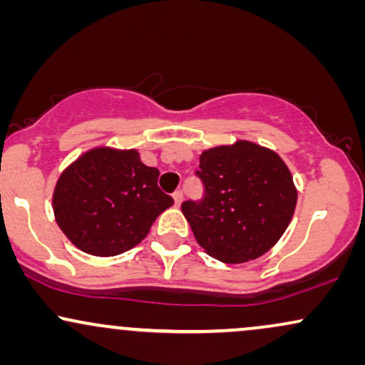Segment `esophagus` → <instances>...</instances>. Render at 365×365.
<instances>
[{
	"label": "esophagus",
	"mask_w": 365,
	"mask_h": 365,
	"mask_svg": "<svg viewBox=\"0 0 365 365\" xmlns=\"http://www.w3.org/2000/svg\"><path fill=\"white\" fill-rule=\"evenodd\" d=\"M173 199H175V206H180V204H182V200H183V194L180 190L175 192Z\"/></svg>",
	"instance_id": "obj_1"
}]
</instances>
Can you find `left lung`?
<instances>
[{"instance_id":"1","label":"left lung","mask_w":365,"mask_h":365,"mask_svg":"<svg viewBox=\"0 0 365 365\" xmlns=\"http://www.w3.org/2000/svg\"><path fill=\"white\" fill-rule=\"evenodd\" d=\"M197 177L204 199L182 204L197 244L226 264L261 257L282 238L297 206L292 173L274 150L249 140L207 149Z\"/></svg>"}]
</instances>
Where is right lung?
I'll use <instances>...</instances> for the list:
<instances>
[{"label": "right lung", "instance_id": "obj_1", "mask_svg": "<svg viewBox=\"0 0 365 365\" xmlns=\"http://www.w3.org/2000/svg\"><path fill=\"white\" fill-rule=\"evenodd\" d=\"M159 171L135 149L94 148L75 159L53 192L56 223L82 252L111 257L148 237L156 217L173 206L158 187Z\"/></svg>", "mask_w": 365, "mask_h": 365}]
</instances>
